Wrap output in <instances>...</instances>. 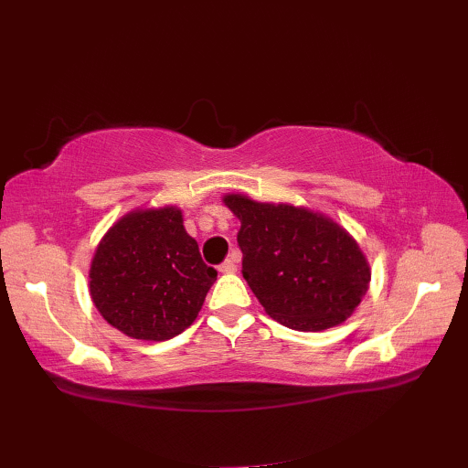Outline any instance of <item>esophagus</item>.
I'll return each instance as SVG.
<instances>
[{
    "instance_id": "34e87169",
    "label": "esophagus",
    "mask_w": 468,
    "mask_h": 468,
    "mask_svg": "<svg viewBox=\"0 0 468 468\" xmlns=\"http://www.w3.org/2000/svg\"><path fill=\"white\" fill-rule=\"evenodd\" d=\"M238 257L236 254H232L230 259H226L222 264H219V272H236V269H238Z\"/></svg>"
}]
</instances>
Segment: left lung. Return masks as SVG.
<instances>
[{"label": "left lung", "instance_id": "8db88e82", "mask_svg": "<svg viewBox=\"0 0 468 468\" xmlns=\"http://www.w3.org/2000/svg\"><path fill=\"white\" fill-rule=\"evenodd\" d=\"M240 219L242 277L272 320L299 332L342 324L367 293L363 250L332 218L287 204L224 197Z\"/></svg>", "mask_w": 468, "mask_h": 468}]
</instances>
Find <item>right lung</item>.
Here are the masks:
<instances>
[{
    "label": "right lung",
    "instance_id": "add662e5",
    "mask_svg": "<svg viewBox=\"0 0 468 468\" xmlns=\"http://www.w3.org/2000/svg\"><path fill=\"white\" fill-rule=\"evenodd\" d=\"M216 277L185 232L179 207L136 209L97 246L90 293L113 328L136 340L163 342L196 322Z\"/></svg>",
    "mask_w": 468,
    "mask_h": 468
}]
</instances>
